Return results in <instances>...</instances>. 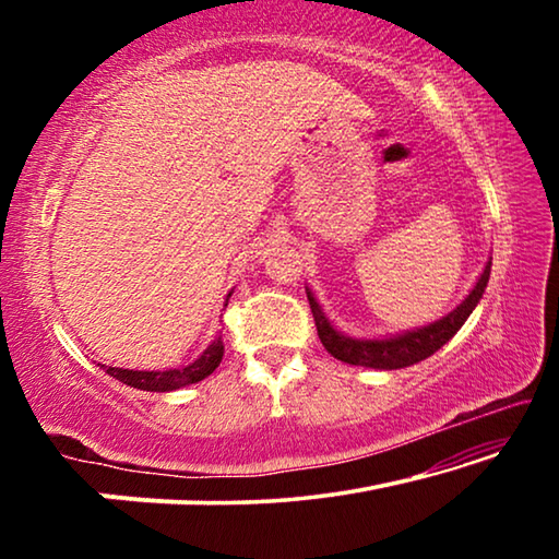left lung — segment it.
Listing matches in <instances>:
<instances>
[{"instance_id":"1","label":"left lung","mask_w":559,"mask_h":559,"mask_svg":"<svg viewBox=\"0 0 559 559\" xmlns=\"http://www.w3.org/2000/svg\"><path fill=\"white\" fill-rule=\"evenodd\" d=\"M488 276H490V263L484 269V273H480V278L468 293V298L463 300L453 313H449L447 318H441L427 328L412 330V333L386 337V340H353L347 335H340L337 330L330 325V320L323 316V310H320L318 300L313 298V293L310 290H308V302H310V310H313L320 343L325 345L330 355L343 359L347 365L374 367V370H400V367H409L431 357L439 347L447 345L449 340L459 333V328L466 323V318L473 313V308H476L478 300L484 298Z\"/></svg>"}]
</instances>
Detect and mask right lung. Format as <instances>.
Masks as SVG:
<instances>
[{"label": "right lung", "mask_w": 559, "mask_h": 559, "mask_svg": "<svg viewBox=\"0 0 559 559\" xmlns=\"http://www.w3.org/2000/svg\"><path fill=\"white\" fill-rule=\"evenodd\" d=\"M224 357V343L222 337H216L214 343L204 349L200 359H194L192 365L179 367V370H163V372H138V370H122V367H103L110 377H116L122 384L135 386V390L145 392H173L179 386L194 384L210 377L216 367H219Z\"/></svg>", "instance_id": "right-lung-1"}]
</instances>
